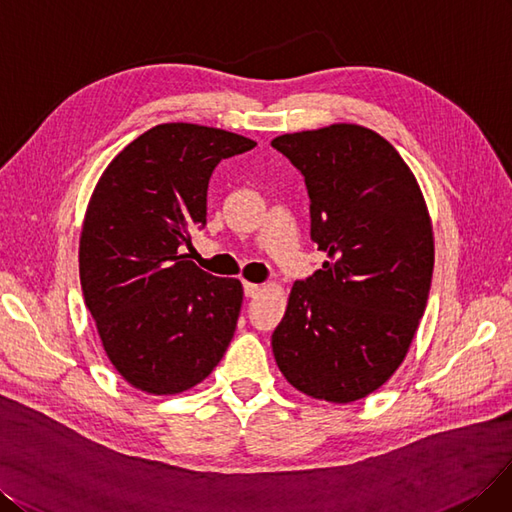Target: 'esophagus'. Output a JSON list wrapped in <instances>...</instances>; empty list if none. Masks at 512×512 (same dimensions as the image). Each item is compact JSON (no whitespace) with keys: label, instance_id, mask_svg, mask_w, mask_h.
Here are the masks:
<instances>
[{"label":"esophagus","instance_id":"1","mask_svg":"<svg viewBox=\"0 0 512 512\" xmlns=\"http://www.w3.org/2000/svg\"><path fill=\"white\" fill-rule=\"evenodd\" d=\"M261 291V285H255V283H244V295L246 298H257Z\"/></svg>","mask_w":512,"mask_h":512}]
</instances>
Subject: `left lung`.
Segmentation results:
<instances>
[{
    "label": "left lung",
    "mask_w": 512,
    "mask_h": 512,
    "mask_svg": "<svg viewBox=\"0 0 512 512\" xmlns=\"http://www.w3.org/2000/svg\"><path fill=\"white\" fill-rule=\"evenodd\" d=\"M304 176L323 266L295 280L272 334L287 381L346 404L404 361L430 295L434 238L421 189L395 148L361 125L272 140Z\"/></svg>",
    "instance_id": "1"
}]
</instances>
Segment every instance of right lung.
<instances>
[{"mask_svg":"<svg viewBox=\"0 0 512 512\" xmlns=\"http://www.w3.org/2000/svg\"><path fill=\"white\" fill-rule=\"evenodd\" d=\"M232 131L163 123L110 161L80 236V285L104 351L129 385L172 395L202 383L234 338L238 278L189 261L214 168L251 151Z\"/></svg>","mask_w":512,"mask_h":512,"instance_id":"1","label":"right lung"}]
</instances>
